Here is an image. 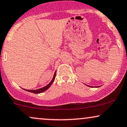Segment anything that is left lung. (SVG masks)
<instances>
[{
  "label": "left lung",
  "instance_id": "8db88e82",
  "mask_svg": "<svg viewBox=\"0 0 127 127\" xmlns=\"http://www.w3.org/2000/svg\"><path fill=\"white\" fill-rule=\"evenodd\" d=\"M87 86H88V85H87ZM90 87H91V86H90Z\"/></svg>",
  "mask_w": 127,
  "mask_h": 127
}]
</instances>
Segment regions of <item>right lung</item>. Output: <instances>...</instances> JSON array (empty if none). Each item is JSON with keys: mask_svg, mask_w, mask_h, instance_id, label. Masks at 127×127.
I'll return each instance as SVG.
<instances>
[{"mask_svg": "<svg viewBox=\"0 0 127 127\" xmlns=\"http://www.w3.org/2000/svg\"><path fill=\"white\" fill-rule=\"evenodd\" d=\"M56 73L55 72L54 76H53V79H52V80L51 81V82H50V83H49L48 85H46L45 86L43 87V88L38 89H36V90H28V89H24L26 91H28V92H32V93H33V94H40V93L46 91V90L50 88V86H51V85H52V83H53V82H54L55 77H56Z\"/></svg>", "mask_w": 127, "mask_h": 127, "instance_id": "1", "label": "right lung"}]
</instances>
